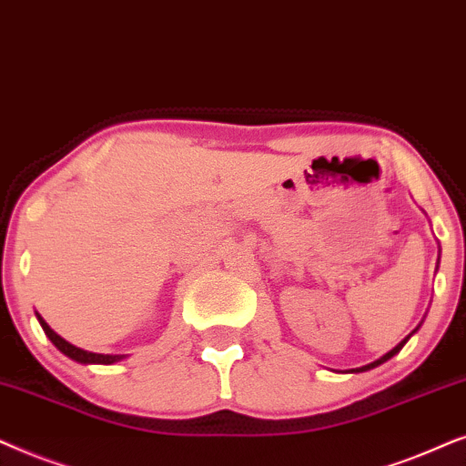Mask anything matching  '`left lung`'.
Masks as SVG:
<instances>
[{
    "instance_id": "8db88e82",
    "label": "left lung",
    "mask_w": 466,
    "mask_h": 466,
    "mask_svg": "<svg viewBox=\"0 0 466 466\" xmlns=\"http://www.w3.org/2000/svg\"><path fill=\"white\" fill-rule=\"evenodd\" d=\"M409 337H411V334H409ZM409 337H407V339H402V340H400V343H399V345H396L392 351H388V353H386V356H383V358H380V360H375V362H370V364H367V367H362V369H356V373H362V370H369V369H375V367H380V364H383V362H386V360H390V358H392V356H396V353H399V351L402 350V345H405V343H407V340H409Z\"/></svg>"
}]
</instances>
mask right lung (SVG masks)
<instances>
[{
	"label": "right lung",
	"mask_w": 466,
	"mask_h": 466,
	"mask_svg": "<svg viewBox=\"0 0 466 466\" xmlns=\"http://www.w3.org/2000/svg\"><path fill=\"white\" fill-rule=\"evenodd\" d=\"M38 319H40L42 330H45L46 337L53 340V345L57 347L61 353H66L67 358L76 360V362H83V364H113V362H116V360H121V356H104V353H93V351L80 350V347H74L72 343H67L66 339H61L59 334L55 332L53 328L40 318V315H38Z\"/></svg>",
	"instance_id": "1"
}]
</instances>
